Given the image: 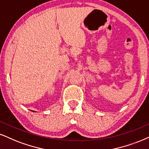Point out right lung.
Segmentation results:
<instances>
[{
  "label": "right lung",
  "mask_w": 149,
  "mask_h": 149,
  "mask_svg": "<svg viewBox=\"0 0 149 149\" xmlns=\"http://www.w3.org/2000/svg\"><path fill=\"white\" fill-rule=\"evenodd\" d=\"M33 112H34V111H33Z\"/></svg>",
  "instance_id": "right-lung-1"
}]
</instances>
